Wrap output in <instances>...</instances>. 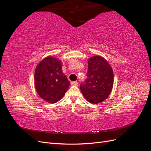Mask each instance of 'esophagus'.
<instances>
[{
    "instance_id": "esophagus-1",
    "label": "esophagus",
    "mask_w": 151,
    "mask_h": 151,
    "mask_svg": "<svg viewBox=\"0 0 151 151\" xmlns=\"http://www.w3.org/2000/svg\"><path fill=\"white\" fill-rule=\"evenodd\" d=\"M72 86H77L78 85V83L77 81H72L70 83Z\"/></svg>"
}]
</instances>
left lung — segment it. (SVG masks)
Wrapping results in <instances>:
<instances>
[{
  "instance_id": "left-lung-1",
  "label": "left lung",
  "mask_w": 151,
  "mask_h": 151,
  "mask_svg": "<svg viewBox=\"0 0 151 151\" xmlns=\"http://www.w3.org/2000/svg\"><path fill=\"white\" fill-rule=\"evenodd\" d=\"M113 72L104 58L95 56L88 60L87 79L80 84V89L86 100L98 104L106 99L113 85Z\"/></svg>"
}]
</instances>
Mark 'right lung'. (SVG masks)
I'll use <instances>...</instances> for the list:
<instances>
[{
    "instance_id": "add662e5",
    "label": "right lung",
    "mask_w": 151,
    "mask_h": 151,
    "mask_svg": "<svg viewBox=\"0 0 151 151\" xmlns=\"http://www.w3.org/2000/svg\"><path fill=\"white\" fill-rule=\"evenodd\" d=\"M35 83L40 96L50 103L61 99L70 85L62 70V63L57 58L47 57L36 68Z\"/></svg>"
}]
</instances>
